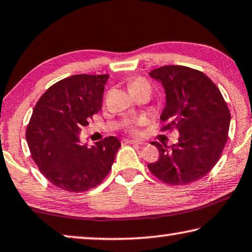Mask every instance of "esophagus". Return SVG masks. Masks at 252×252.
I'll return each instance as SVG.
<instances>
[{"mask_svg": "<svg viewBox=\"0 0 252 252\" xmlns=\"http://www.w3.org/2000/svg\"><path fill=\"white\" fill-rule=\"evenodd\" d=\"M126 143H130V145H138V146H142V145H145L146 142L140 141V140H126Z\"/></svg>", "mask_w": 252, "mask_h": 252, "instance_id": "1", "label": "esophagus"}]
</instances>
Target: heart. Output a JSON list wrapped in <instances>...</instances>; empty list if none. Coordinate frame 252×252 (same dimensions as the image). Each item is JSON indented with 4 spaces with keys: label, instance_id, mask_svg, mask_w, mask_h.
<instances>
[{
    "label": "heart",
    "instance_id": "b5f03b06",
    "mask_svg": "<svg viewBox=\"0 0 252 252\" xmlns=\"http://www.w3.org/2000/svg\"><path fill=\"white\" fill-rule=\"evenodd\" d=\"M138 89H148L150 90V84L148 83L145 78L138 77L134 78L132 81L129 82V90H138ZM141 125V121H135V122H130L126 125V131L131 134H137L138 133V126Z\"/></svg>",
    "mask_w": 252,
    "mask_h": 252
}]
</instances>
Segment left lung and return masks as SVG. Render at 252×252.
Segmentation results:
<instances>
[{"label":"left lung","instance_id":"1","mask_svg":"<svg viewBox=\"0 0 252 252\" xmlns=\"http://www.w3.org/2000/svg\"><path fill=\"white\" fill-rule=\"evenodd\" d=\"M166 93L160 115L162 131L176 130V145L154 141L159 159L149 163L151 174L168 185H187L209 174L227 141L230 111L218 86L202 71L169 65L151 70Z\"/></svg>","mask_w":252,"mask_h":252}]
</instances>
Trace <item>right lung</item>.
<instances>
[{
  "label": "right lung",
  "mask_w": 252,
  "mask_h": 252,
  "mask_svg": "<svg viewBox=\"0 0 252 252\" xmlns=\"http://www.w3.org/2000/svg\"><path fill=\"white\" fill-rule=\"evenodd\" d=\"M109 75H73L54 84L39 98L27 126L31 157L53 185L82 193L101 184L121 147L107 137L91 148L81 141V130L102 109Z\"/></svg>",
  "instance_id": "add662e5"
}]
</instances>
